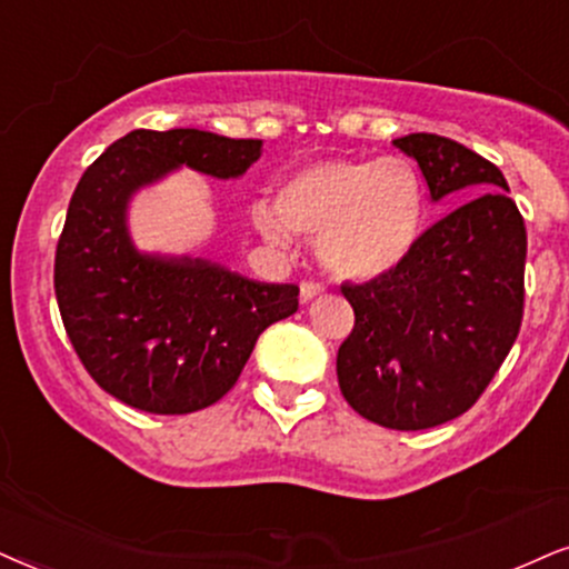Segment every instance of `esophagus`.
<instances>
[{
    "label": "esophagus",
    "instance_id": "esophagus-1",
    "mask_svg": "<svg viewBox=\"0 0 569 569\" xmlns=\"http://www.w3.org/2000/svg\"><path fill=\"white\" fill-rule=\"evenodd\" d=\"M322 291H326V286L318 283V280H301V301H312Z\"/></svg>",
    "mask_w": 569,
    "mask_h": 569
}]
</instances>
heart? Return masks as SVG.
<instances>
[{"label":"heart","instance_id":"b5f03b06","mask_svg":"<svg viewBox=\"0 0 569 569\" xmlns=\"http://www.w3.org/2000/svg\"><path fill=\"white\" fill-rule=\"evenodd\" d=\"M428 197L407 157L322 160L293 172L276 210L254 207L257 228L283 243L318 236V257L338 278L372 280L397 270L420 243Z\"/></svg>","mask_w":569,"mask_h":569}]
</instances>
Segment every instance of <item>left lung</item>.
Returning a JSON list of instances; mask_svg holds the SVG:
<instances>
[{
	"mask_svg": "<svg viewBox=\"0 0 569 569\" xmlns=\"http://www.w3.org/2000/svg\"><path fill=\"white\" fill-rule=\"evenodd\" d=\"M436 201L467 199L420 236L386 276L343 283L355 328L336 372L349 407L391 430H426L465 415L486 391L522 326L528 233L501 170L462 143L409 133Z\"/></svg>",
	"mask_w": 569,
	"mask_h": 569,
	"instance_id": "obj_1",
	"label": "left lung"
}]
</instances>
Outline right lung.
<instances>
[{
    "label": "right lung",
    "instance_id": "right-lung-1",
    "mask_svg": "<svg viewBox=\"0 0 569 569\" xmlns=\"http://www.w3.org/2000/svg\"><path fill=\"white\" fill-rule=\"evenodd\" d=\"M260 147L197 128H139L78 181L57 241V307L86 372L123 405L152 415L214 405L236 386L262 330L299 309V286L139 254L126 231L128 199L141 186L178 164L236 178L260 160Z\"/></svg>",
    "mask_w": 569,
    "mask_h": 569
}]
</instances>
